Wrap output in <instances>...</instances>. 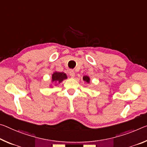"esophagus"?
Here are the masks:
<instances>
[{"mask_svg": "<svg viewBox=\"0 0 147 147\" xmlns=\"http://www.w3.org/2000/svg\"><path fill=\"white\" fill-rule=\"evenodd\" d=\"M69 75L71 76V77H74V75H75V74H74V72L73 70H69Z\"/></svg>", "mask_w": 147, "mask_h": 147, "instance_id": "34e87169", "label": "esophagus"}]
</instances>
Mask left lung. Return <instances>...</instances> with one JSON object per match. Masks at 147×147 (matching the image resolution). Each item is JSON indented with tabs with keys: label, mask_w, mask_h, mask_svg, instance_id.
<instances>
[{
	"label": "left lung",
	"mask_w": 147,
	"mask_h": 147,
	"mask_svg": "<svg viewBox=\"0 0 147 147\" xmlns=\"http://www.w3.org/2000/svg\"><path fill=\"white\" fill-rule=\"evenodd\" d=\"M83 80H84V81H86V82H88V83H89L90 82V78L88 77V76H84L83 77Z\"/></svg>",
	"instance_id": "obj_1"
}]
</instances>
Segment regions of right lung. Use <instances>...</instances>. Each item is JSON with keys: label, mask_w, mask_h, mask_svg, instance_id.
<instances>
[{"label": "right lung", "mask_w": 147, "mask_h": 147, "mask_svg": "<svg viewBox=\"0 0 147 147\" xmlns=\"http://www.w3.org/2000/svg\"><path fill=\"white\" fill-rule=\"evenodd\" d=\"M67 78V75L65 74V73L55 72V73L52 74V82H61Z\"/></svg>", "instance_id": "obj_1"}]
</instances>
